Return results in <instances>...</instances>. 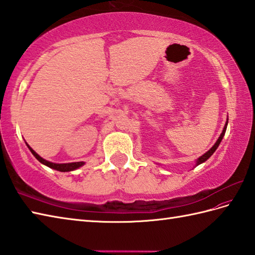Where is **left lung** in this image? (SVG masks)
I'll use <instances>...</instances> for the list:
<instances>
[{
	"label": "left lung",
	"instance_id": "left-lung-1",
	"mask_svg": "<svg viewBox=\"0 0 255 255\" xmlns=\"http://www.w3.org/2000/svg\"><path fill=\"white\" fill-rule=\"evenodd\" d=\"M227 124H228V120H227V122H226V124H225V127H224V129H223V131H222V133H221V135H220V138L217 139V141L215 142V144L213 145L211 149L205 153V154H203L202 156H200L198 159H197V164H195V166H198V165H200V164H202V163H204L206 159H209L211 156H212V154L213 153H214L215 151H216V149L218 147V145H220V143H221V141H222V139H223V137H224V134H225V132H226V128H227Z\"/></svg>",
	"mask_w": 255,
	"mask_h": 255
}]
</instances>
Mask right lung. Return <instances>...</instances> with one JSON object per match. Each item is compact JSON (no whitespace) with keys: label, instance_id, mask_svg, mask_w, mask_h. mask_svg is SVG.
Instances as JSON below:
<instances>
[{"label":"right lung","instance_id":"right-lung-1","mask_svg":"<svg viewBox=\"0 0 255 255\" xmlns=\"http://www.w3.org/2000/svg\"><path fill=\"white\" fill-rule=\"evenodd\" d=\"M26 144H27V143H26ZM27 146H28V149L31 151L33 156H34L35 158H37L40 163H42L43 165H45V166L50 167V168H53V169H55V170H58V171H72V170H75V169H77V168L81 167L82 165L85 164V162H75V163H66V164H56V163H52V162H49V161H46V159L42 158L39 154H37V153H35L28 144H27Z\"/></svg>","mask_w":255,"mask_h":255}]
</instances>
